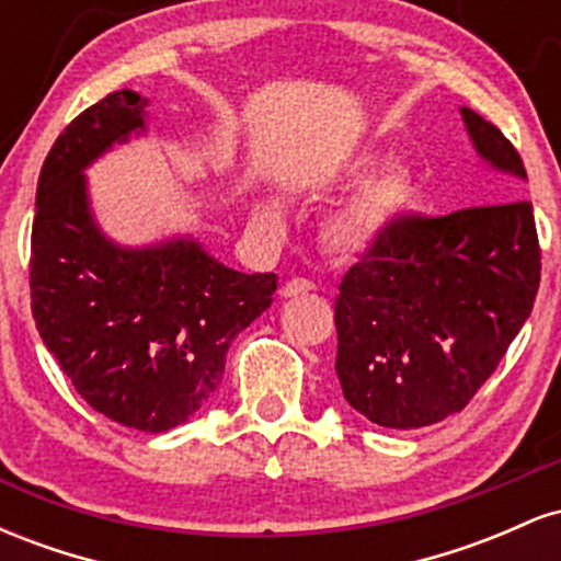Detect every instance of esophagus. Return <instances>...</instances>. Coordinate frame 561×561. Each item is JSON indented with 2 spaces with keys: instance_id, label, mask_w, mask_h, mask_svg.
Instances as JSON below:
<instances>
[{
  "instance_id": "obj_1",
  "label": "esophagus",
  "mask_w": 561,
  "mask_h": 561,
  "mask_svg": "<svg viewBox=\"0 0 561 561\" xmlns=\"http://www.w3.org/2000/svg\"><path fill=\"white\" fill-rule=\"evenodd\" d=\"M313 289V282L308 279H289L285 287H282V295L285 298H298V295H308Z\"/></svg>"
}]
</instances>
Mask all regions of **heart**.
<instances>
[{
	"label": "heart",
	"mask_w": 561,
	"mask_h": 561,
	"mask_svg": "<svg viewBox=\"0 0 561 561\" xmlns=\"http://www.w3.org/2000/svg\"><path fill=\"white\" fill-rule=\"evenodd\" d=\"M382 165V156L362 150L337 169V184L356 186L324 221V242L343 259L371 253L392 237L420 199L414 171L405 165ZM255 216L266 224H279L282 214L274 199H261Z\"/></svg>",
	"instance_id": "1"
}]
</instances>
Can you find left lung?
Instances as JSON below:
<instances>
[{"label":"left lung","instance_id":"obj_1","mask_svg":"<svg viewBox=\"0 0 561 561\" xmlns=\"http://www.w3.org/2000/svg\"><path fill=\"white\" fill-rule=\"evenodd\" d=\"M459 113L482 163L527 182L512 141L469 107ZM538 282L527 199L405 216L340 282L334 371L345 401L392 430L427 427L461 411L523 330Z\"/></svg>","mask_w":561,"mask_h":561}]
</instances>
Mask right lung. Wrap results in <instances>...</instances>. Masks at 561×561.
Listing matches in <instances>:
<instances>
[{"label":"right lung","mask_w":561,"mask_h":561,"mask_svg":"<svg viewBox=\"0 0 561 561\" xmlns=\"http://www.w3.org/2000/svg\"><path fill=\"white\" fill-rule=\"evenodd\" d=\"M131 89L87 107L42 165L31 231V311L47 351L94 411L165 433L214 396L231 340L259 319L276 274L224 266L195 237L121 244L96 224L87 171L147 131Z\"/></svg>","instance_id":"right-lung-1"}]
</instances>
